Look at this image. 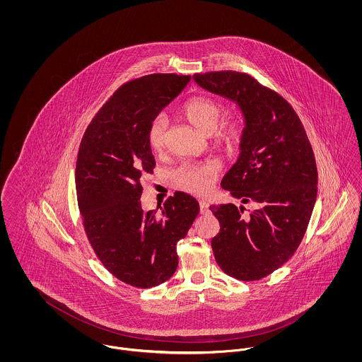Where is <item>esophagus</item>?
<instances>
[{
	"instance_id": "1",
	"label": "esophagus",
	"mask_w": 362,
	"mask_h": 362,
	"mask_svg": "<svg viewBox=\"0 0 362 362\" xmlns=\"http://www.w3.org/2000/svg\"><path fill=\"white\" fill-rule=\"evenodd\" d=\"M199 207H201V213L206 214L207 211H209V202H207L206 199H201L199 201Z\"/></svg>"
}]
</instances>
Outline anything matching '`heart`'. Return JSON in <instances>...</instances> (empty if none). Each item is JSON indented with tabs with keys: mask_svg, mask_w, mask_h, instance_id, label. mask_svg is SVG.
Returning a JSON list of instances; mask_svg holds the SVG:
<instances>
[{
	"mask_svg": "<svg viewBox=\"0 0 362 362\" xmlns=\"http://www.w3.org/2000/svg\"><path fill=\"white\" fill-rule=\"evenodd\" d=\"M182 115L201 133L206 136L214 133V141L225 148L239 145L244 136V123L240 119L228 122L224 126L216 129L224 117V107L207 96L191 98L183 104ZM165 136L167 121L163 115H157L148 127L146 138L149 146L155 152L161 151L165 145ZM218 171L220 167L214 161L202 164H183L176 170L175 179L180 189H186L191 194L202 195L211 189Z\"/></svg>",
	"mask_w": 362,
	"mask_h": 362,
	"instance_id": "heart-1",
	"label": "heart"
}]
</instances>
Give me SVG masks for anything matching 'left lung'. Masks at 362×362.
I'll return each instance as SVG.
<instances>
[{
	"label": "left lung",
	"mask_w": 362,
	"mask_h": 362,
	"mask_svg": "<svg viewBox=\"0 0 362 362\" xmlns=\"http://www.w3.org/2000/svg\"><path fill=\"white\" fill-rule=\"evenodd\" d=\"M194 80L239 104L245 119L240 156L221 186L258 209L209 207L220 223L211 248L225 274L258 281L292 258L310 224L317 194L310 139L292 105L252 76L221 70L197 73Z\"/></svg>",
	"instance_id": "8db88e82"
}]
</instances>
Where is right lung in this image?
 <instances>
[{"mask_svg":"<svg viewBox=\"0 0 362 362\" xmlns=\"http://www.w3.org/2000/svg\"><path fill=\"white\" fill-rule=\"evenodd\" d=\"M191 76L148 74L124 83L88 124L76 163V191L86 238L104 267L134 288H152L177 267L176 244L199 213L176 191L161 213L141 207V177L153 173L148 127Z\"/></svg>","mask_w":362,"mask_h":362,"instance_id":"add662e5","label":"right lung"}]
</instances>
